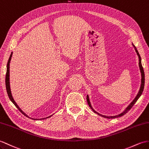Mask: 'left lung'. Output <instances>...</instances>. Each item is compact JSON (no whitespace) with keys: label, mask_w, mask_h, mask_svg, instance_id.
<instances>
[{"label":"left lung","mask_w":149,"mask_h":149,"mask_svg":"<svg viewBox=\"0 0 149 149\" xmlns=\"http://www.w3.org/2000/svg\"><path fill=\"white\" fill-rule=\"evenodd\" d=\"M133 47H134V49H135V51L136 53L137 54V55L138 56V58H139V67H140V72H141V86H140V90L139 91H138V94L136 95V96L135 98H134V99L133 100V102H131L130 104L127 106L126 107V109L124 110V111L121 113L119 114V115H117V116H104V115H102V114H100L99 113H98L97 112H96L95 110L93 109V107L91 105V103H90V101H89V96L87 95V97H86V99H87V102H88V105L89 106V107L93 110V111L95 113H97L98 115L102 116L103 117H105V118H108V119H113V118H117V117H121L123 116H124V114H126L127 112L129 111V110L132 108V107L134 105V103H135L136 102L137 100H138V98H139L140 97V96L141 95V94H142L143 93V89H144V84H145V74H144V71H143V67L142 65H141V57L140 56L139 53H138V51H137L136 47L134 46V45L133 44Z\"/></svg>","instance_id":"1"}]
</instances>
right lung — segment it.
<instances>
[{
	"label": "right lung",
	"instance_id": "obj_1",
	"mask_svg": "<svg viewBox=\"0 0 149 149\" xmlns=\"http://www.w3.org/2000/svg\"><path fill=\"white\" fill-rule=\"evenodd\" d=\"M12 54H13V52L11 53V55H10V57H9V60H8V64H7V71H6V87L7 93H8V96H9V98L10 100H11V101L14 103V105H15L17 107V109H18L19 110V111L23 114L24 116L27 117H29V118H30V117H29V116H28L25 112H23L22 111V109H21L19 108V107H18V105H17V103L15 102V100H14V99H13V98L12 94H11V88H10V83H9V63H10V61H11V60ZM52 116H53V115H51V116H49V117H46V118H49V117H51ZM31 119H32L37 120V119H32V118H31ZM46 119V118L40 119H40Z\"/></svg>",
	"mask_w": 149,
	"mask_h": 149
}]
</instances>
